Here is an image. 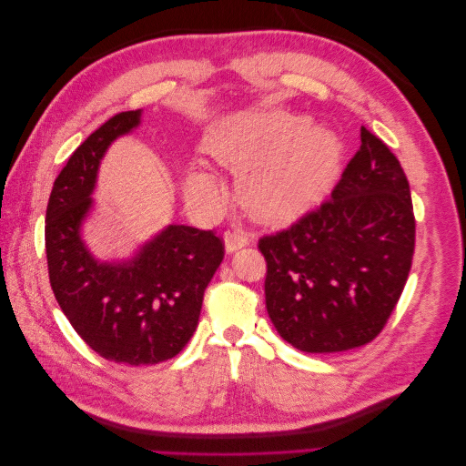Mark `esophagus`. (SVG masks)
Wrapping results in <instances>:
<instances>
[{
  "label": "esophagus",
  "instance_id": "34e87169",
  "mask_svg": "<svg viewBox=\"0 0 466 466\" xmlns=\"http://www.w3.org/2000/svg\"><path fill=\"white\" fill-rule=\"evenodd\" d=\"M223 241H225V250L235 252L248 245V235L247 231H243V228H233L229 231H225Z\"/></svg>",
  "mask_w": 466,
  "mask_h": 466
}]
</instances>
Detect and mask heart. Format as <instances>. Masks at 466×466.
I'll use <instances>...</instances> for the list:
<instances>
[{"label":"heart","mask_w":466,"mask_h":466,"mask_svg":"<svg viewBox=\"0 0 466 466\" xmlns=\"http://www.w3.org/2000/svg\"><path fill=\"white\" fill-rule=\"evenodd\" d=\"M211 159L241 177L248 211L264 223L301 216L327 194L340 173L342 144L329 130H309L307 118L286 112H255L216 124L206 134ZM185 192L192 202L216 204L218 180L190 171Z\"/></svg>","instance_id":"1"}]
</instances>
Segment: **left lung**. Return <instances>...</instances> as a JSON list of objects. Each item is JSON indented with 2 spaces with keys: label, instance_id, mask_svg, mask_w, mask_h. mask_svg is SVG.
<instances>
[{
  "label": "left lung",
  "instance_id": "obj_1",
  "mask_svg": "<svg viewBox=\"0 0 466 466\" xmlns=\"http://www.w3.org/2000/svg\"><path fill=\"white\" fill-rule=\"evenodd\" d=\"M416 221L406 175L361 126V146L332 198L289 229L266 235V309L278 334L309 354L371 342L412 266Z\"/></svg>",
  "mask_w": 466,
  "mask_h": 466
}]
</instances>
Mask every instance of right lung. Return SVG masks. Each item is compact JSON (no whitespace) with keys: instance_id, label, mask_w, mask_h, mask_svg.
Instances as JSON below:
<instances>
[{"instance_id":"right-lung-1","label":"right lung","mask_w":466,"mask_h":466,"mask_svg":"<svg viewBox=\"0 0 466 466\" xmlns=\"http://www.w3.org/2000/svg\"><path fill=\"white\" fill-rule=\"evenodd\" d=\"M142 122V110L108 118L83 142L46 208V258L54 298L76 332L108 361L153 365L188 344L204 291L223 260L214 231L168 225L130 260H96L81 238L96 173L108 146Z\"/></svg>"}]
</instances>
